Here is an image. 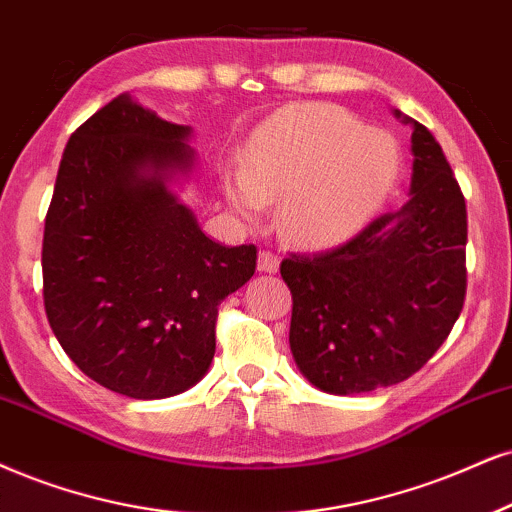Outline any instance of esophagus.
I'll return each mask as SVG.
<instances>
[{"instance_id": "obj_1", "label": "esophagus", "mask_w": 512, "mask_h": 512, "mask_svg": "<svg viewBox=\"0 0 512 512\" xmlns=\"http://www.w3.org/2000/svg\"><path fill=\"white\" fill-rule=\"evenodd\" d=\"M277 268H280V256H277L275 251L263 249L261 254H258V270H261V273H277Z\"/></svg>"}]
</instances>
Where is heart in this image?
I'll use <instances>...</instances> for the list:
<instances>
[{
	"label": "heart",
	"mask_w": 512,
	"mask_h": 512,
	"mask_svg": "<svg viewBox=\"0 0 512 512\" xmlns=\"http://www.w3.org/2000/svg\"><path fill=\"white\" fill-rule=\"evenodd\" d=\"M399 151L387 132L363 128L334 106H301L268 123L249 144L244 173L225 178L239 218L280 199V225L301 244L351 235L387 197Z\"/></svg>",
	"instance_id": "b5f03b06"
}]
</instances>
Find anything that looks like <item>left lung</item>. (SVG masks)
<instances>
[{
	"label": "left lung",
	"mask_w": 512,
	"mask_h": 512,
	"mask_svg": "<svg viewBox=\"0 0 512 512\" xmlns=\"http://www.w3.org/2000/svg\"><path fill=\"white\" fill-rule=\"evenodd\" d=\"M410 123L408 204L375 218L349 242L320 254H289L280 266L294 301V361L330 394H363L408 380L437 353L463 311L465 197L432 132Z\"/></svg>",
	"instance_id": "8db88e82"
}]
</instances>
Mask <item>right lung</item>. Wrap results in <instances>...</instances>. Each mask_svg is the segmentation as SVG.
Wrapping results in <instances>:
<instances>
[{"label": "right lung", "instance_id": "right-lung-1", "mask_svg": "<svg viewBox=\"0 0 512 512\" xmlns=\"http://www.w3.org/2000/svg\"><path fill=\"white\" fill-rule=\"evenodd\" d=\"M189 128L121 94L63 149L44 220V311L68 358L130 399L197 384L218 306L256 270V246L208 239L168 189L189 170Z\"/></svg>", "mask_w": 512, "mask_h": 512}]
</instances>
